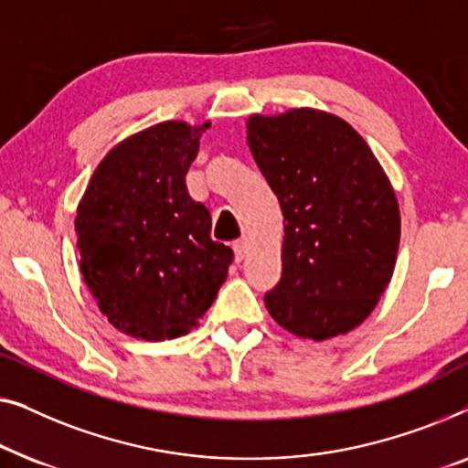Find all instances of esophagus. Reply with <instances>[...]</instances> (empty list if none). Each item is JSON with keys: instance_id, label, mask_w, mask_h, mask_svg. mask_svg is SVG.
Instances as JSON below:
<instances>
[{"instance_id": "obj_1", "label": "esophagus", "mask_w": 468, "mask_h": 468, "mask_svg": "<svg viewBox=\"0 0 468 468\" xmlns=\"http://www.w3.org/2000/svg\"><path fill=\"white\" fill-rule=\"evenodd\" d=\"M233 250H235V259L237 261L246 259V254H248V250H250V239H248V237H241V239H237L233 243Z\"/></svg>"}]
</instances>
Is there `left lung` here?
Instances as JSON below:
<instances>
[{
    "label": "left lung",
    "instance_id": "1",
    "mask_svg": "<svg viewBox=\"0 0 468 468\" xmlns=\"http://www.w3.org/2000/svg\"><path fill=\"white\" fill-rule=\"evenodd\" d=\"M248 146L284 214L271 318L324 341L368 318L397 262L400 212L384 167L344 118L292 108L246 121Z\"/></svg>",
    "mask_w": 468,
    "mask_h": 468
}]
</instances>
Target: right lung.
Listing matches in <instances>:
<instances>
[{
	"label": "right lung",
	"instance_id": "right-lung-1",
	"mask_svg": "<svg viewBox=\"0 0 468 468\" xmlns=\"http://www.w3.org/2000/svg\"><path fill=\"white\" fill-rule=\"evenodd\" d=\"M209 124L165 121L118 142L78 203L84 284L129 337L190 333L227 280L233 250L209 237L212 216L186 188Z\"/></svg>",
	"mask_w": 468,
	"mask_h": 468
}]
</instances>
